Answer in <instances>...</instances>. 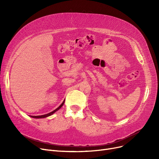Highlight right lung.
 Instances as JSON below:
<instances>
[{
	"instance_id": "add662e5",
	"label": "right lung",
	"mask_w": 159,
	"mask_h": 159,
	"mask_svg": "<svg viewBox=\"0 0 159 159\" xmlns=\"http://www.w3.org/2000/svg\"><path fill=\"white\" fill-rule=\"evenodd\" d=\"M64 102H65V100H64V101L62 102V103L59 106H58V107L57 108V109H55V110H53V111L50 112V113H47V114H45V115H39V116H32V115H30V116H31V117H32V118H34V119H43V118L48 117V116L53 115L54 113H55V112H56L57 111H58V110H60V108H61L62 106L64 105Z\"/></svg>"
}]
</instances>
